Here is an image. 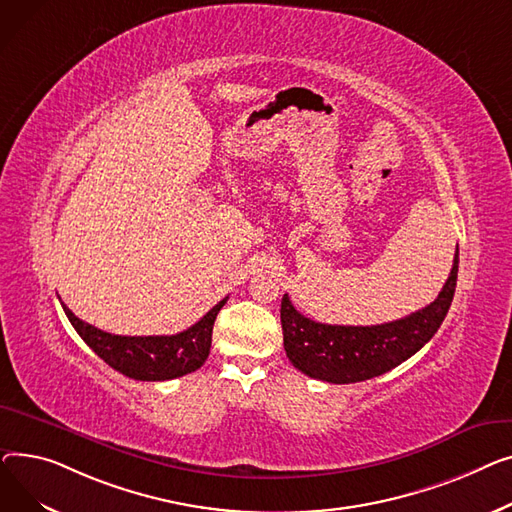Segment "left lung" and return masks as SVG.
<instances>
[{"label": "left lung", "mask_w": 512, "mask_h": 512, "mask_svg": "<svg viewBox=\"0 0 512 512\" xmlns=\"http://www.w3.org/2000/svg\"><path fill=\"white\" fill-rule=\"evenodd\" d=\"M459 248L450 275L434 302L401 320L374 326L322 324L299 314L289 295L281 302L283 345L289 362L310 378L349 384L397 368L422 349L448 314L457 287Z\"/></svg>", "instance_id": "1"}]
</instances>
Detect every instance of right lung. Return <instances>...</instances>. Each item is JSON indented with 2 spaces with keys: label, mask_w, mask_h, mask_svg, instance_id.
Returning <instances> with one entry per match:
<instances>
[{
  "label": "right lung",
  "mask_w": 512,
  "mask_h": 512,
  "mask_svg": "<svg viewBox=\"0 0 512 512\" xmlns=\"http://www.w3.org/2000/svg\"><path fill=\"white\" fill-rule=\"evenodd\" d=\"M227 304V297L208 310L194 326L184 333L169 337H122L105 333L74 316L64 304V312L82 341L93 349L105 364H109L119 374L134 380L161 382L173 380L196 372L210 353V341H213V324L219 310Z\"/></svg>",
  "instance_id": "1"
}]
</instances>
